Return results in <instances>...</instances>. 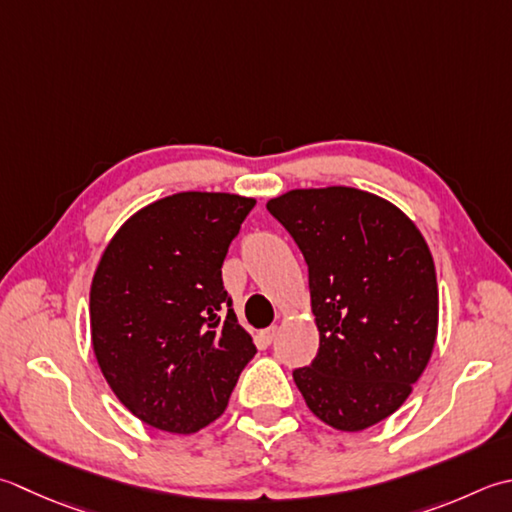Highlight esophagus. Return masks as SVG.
Instances as JSON below:
<instances>
[{
  "label": "esophagus",
  "instance_id": "obj_1",
  "mask_svg": "<svg viewBox=\"0 0 512 512\" xmlns=\"http://www.w3.org/2000/svg\"><path fill=\"white\" fill-rule=\"evenodd\" d=\"M277 335H279V328H277V326H270V328H266L264 333L259 335V337L264 339V344H273L275 339H277Z\"/></svg>",
  "mask_w": 512,
  "mask_h": 512
}]
</instances>
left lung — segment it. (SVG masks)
<instances>
[{
    "mask_svg": "<svg viewBox=\"0 0 512 512\" xmlns=\"http://www.w3.org/2000/svg\"><path fill=\"white\" fill-rule=\"evenodd\" d=\"M268 213L302 250L319 330L313 364L293 370L310 413L344 433L390 417L433 355L435 262L413 219L348 186L295 188Z\"/></svg>",
    "mask_w": 512,
    "mask_h": 512,
    "instance_id": "obj_1",
    "label": "left lung"
}]
</instances>
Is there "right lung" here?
<instances>
[{
    "label": "right lung",
    "mask_w": 512,
    "mask_h": 512,
    "mask_svg": "<svg viewBox=\"0 0 512 512\" xmlns=\"http://www.w3.org/2000/svg\"><path fill=\"white\" fill-rule=\"evenodd\" d=\"M255 199L175 193L130 215L90 284V342L110 390L144 424L190 435L224 413L257 348L222 282Z\"/></svg>",
    "instance_id": "obj_1"
}]
</instances>
